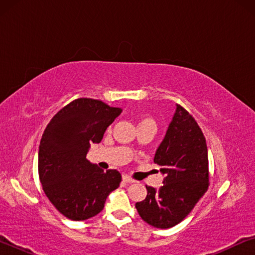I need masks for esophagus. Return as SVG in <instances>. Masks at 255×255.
I'll return each mask as SVG.
<instances>
[{"label": "esophagus", "instance_id": "obj_1", "mask_svg": "<svg viewBox=\"0 0 255 255\" xmlns=\"http://www.w3.org/2000/svg\"><path fill=\"white\" fill-rule=\"evenodd\" d=\"M123 180L125 181V182H127V183H133V182H136L135 180L131 179L130 176H128V175H124V176H123Z\"/></svg>", "mask_w": 255, "mask_h": 255}]
</instances>
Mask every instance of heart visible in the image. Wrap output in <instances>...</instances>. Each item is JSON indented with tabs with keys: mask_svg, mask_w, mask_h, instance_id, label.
I'll use <instances>...</instances> for the list:
<instances>
[{
	"mask_svg": "<svg viewBox=\"0 0 255 255\" xmlns=\"http://www.w3.org/2000/svg\"><path fill=\"white\" fill-rule=\"evenodd\" d=\"M147 120H149V119H144V120H143V122H147Z\"/></svg>",
	"mask_w": 255,
	"mask_h": 255,
	"instance_id": "b5f03b06",
	"label": "heart"
}]
</instances>
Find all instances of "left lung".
<instances>
[{"instance_id":"8db88e82","label":"left lung","mask_w":255,"mask_h":255,"mask_svg":"<svg viewBox=\"0 0 255 255\" xmlns=\"http://www.w3.org/2000/svg\"><path fill=\"white\" fill-rule=\"evenodd\" d=\"M154 162L161 166L163 185L147 187V196L136 202L143 221L156 228L182 222L208 189V149L200 127L191 115L176 105Z\"/></svg>"}]
</instances>
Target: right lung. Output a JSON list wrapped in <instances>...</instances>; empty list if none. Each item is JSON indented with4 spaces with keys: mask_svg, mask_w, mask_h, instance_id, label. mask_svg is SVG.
Here are the masks:
<instances>
[{
    "mask_svg": "<svg viewBox=\"0 0 255 255\" xmlns=\"http://www.w3.org/2000/svg\"><path fill=\"white\" fill-rule=\"evenodd\" d=\"M122 111L81 98L59 110L42 133L38 153L40 182L51 204L68 219L85 221L98 215L122 182L117 170L105 172L86 159L90 144L100 143Z\"/></svg>",
    "mask_w": 255,
    "mask_h": 255,
    "instance_id": "right-lung-1",
    "label": "right lung"
}]
</instances>
